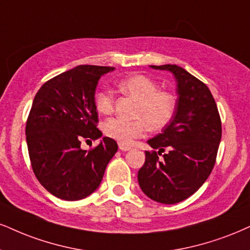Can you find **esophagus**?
I'll return each instance as SVG.
<instances>
[{
  "mask_svg": "<svg viewBox=\"0 0 250 250\" xmlns=\"http://www.w3.org/2000/svg\"><path fill=\"white\" fill-rule=\"evenodd\" d=\"M119 149L123 150V152H126V150H130L131 147L127 146V145H125V144H119Z\"/></svg>",
  "mask_w": 250,
  "mask_h": 250,
  "instance_id": "esophagus-1",
  "label": "esophagus"
}]
</instances>
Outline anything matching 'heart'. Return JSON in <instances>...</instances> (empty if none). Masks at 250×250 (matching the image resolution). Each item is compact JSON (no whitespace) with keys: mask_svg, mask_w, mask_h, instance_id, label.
I'll return each instance as SVG.
<instances>
[{"mask_svg":"<svg viewBox=\"0 0 250 250\" xmlns=\"http://www.w3.org/2000/svg\"><path fill=\"white\" fill-rule=\"evenodd\" d=\"M120 92L137 101L133 117L134 120L110 118L103 125L106 137L119 141L120 144H131L134 139L146 133L147 127L159 131L165 128L176 111V98L170 91L158 89L156 82L143 74L122 79L117 83ZM94 104L102 115H109L113 110V97L109 91L95 92Z\"/></svg>","mask_w":250,"mask_h":250,"instance_id":"b5f03b06","label":"heart"}]
</instances>
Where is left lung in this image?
<instances>
[{"instance_id": "1", "label": "left lung", "mask_w": 250, "mask_h": 250, "mask_svg": "<svg viewBox=\"0 0 250 250\" xmlns=\"http://www.w3.org/2000/svg\"><path fill=\"white\" fill-rule=\"evenodd\" d=\"M150 67L174 74L178 98L171 122L147 141L154 150L145 152L138 182L150 199L176 204L193 195L210 176L221 140V120L205 83L176 64ZM166 146L169 152L163 156Z\"/></svg>"}]
</instances>
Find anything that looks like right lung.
<instances>
[{
  "instance_id": "1",
  "label": "right lung",
  "mask_w": 250,
  "mask_h": 250,
  "mask_svg": "<svg viewBox=\"0 0 250 250\" xmlns=\"http://www.w3.org/2000/svg\"><path fill=\"white\" fill-rule=\"evenodd\" d=\"M113 69L81 64L48 80L36 94L25 127L30 161L37 180L58 198L91 195L118 150L107 137L89 152L81 148L83 139L102 137L95 90L101 76Z\"/></svg>"
}]
</instances>
